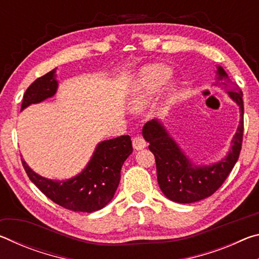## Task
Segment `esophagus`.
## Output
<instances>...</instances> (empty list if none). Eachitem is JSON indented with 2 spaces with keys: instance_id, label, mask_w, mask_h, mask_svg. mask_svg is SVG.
Wrapping results in <instances>:
<instances>
[{
  "instance_id": "obj_1",
  "label": "esophagus",
  "mask_w": 259,
  "mask_h": 259,
  "mask_svg": "<svg viewBox=\"0 0 259 259\" xmlns=\"http://www.w3.org/2000/svg\"><path fill=\"white\" fill-rule=\"evenodd\" d=\"M133 146L135 150H143V148L146 147V142L145 139H144L143 137H135L133 138Z\"/></svg>"
}]
</instances>
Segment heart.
Here are the masks:
<instances>
[{
  "label": "heart",
  "instance_id": "b5f03b06",
  "mask_svg": "<svg viewBox=\"0 0 259 259\" xmlns=\"http://www.w3.org/2000/svg\"><path fill=\"white\" fill-rule=\"evenodd\" d=\"M171 76V69L164 64H153L140 71L135 84L136 102L143 105L150 100Z\"/></svg>",
  "mask_w": 259,
  "mask_h": 259
}]
</instances>
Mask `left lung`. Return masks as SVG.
<instances>
[{"mask_svg":"<svg viewBox=\"0 0 259 259\" xmlns=\"http://www.w3.org/2000/svg\"><path fill=\"white\" fill-rule=\"evenodd\" d=\"M216 84L224 88L230 98L240 107V124L232 139V146L224 159L210 165H195L157 120L148 121L143 136L150 143V151L155 156L157 183L169 200L178 203H193L212 195L235 165L239 159L243 136L242 91L230 80L222 66L217 67Z\"/></svg>","mask_w":259,"mask_h":259,"instance_id":"obj_1","label":"left lung"}]
</instances>
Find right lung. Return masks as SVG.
<instances>
[{
    "mask_svg": "<svg viewBox=\"0 0 259 259\" xmlns=\"http://www.w3.org/2000/svg\"><path fill=\"white\" fill-rule=\"evenodd\" d=\"M56 68L38 77L24 95L21 111L32 104L41 103L55 96L58 88ZM131 153L130 136L99 143L90 161L81 174L67 181H52L40 176L21 160L28 178L43 194L55 203L73 211L94 212L104 208L113 199L121 178V168Z\"/></svg>",
    "mask_w": 259,
    "mask_h": 259,
    "instance_id": "right-lung-1",
    "label": "right lung"
}]
</instances>
